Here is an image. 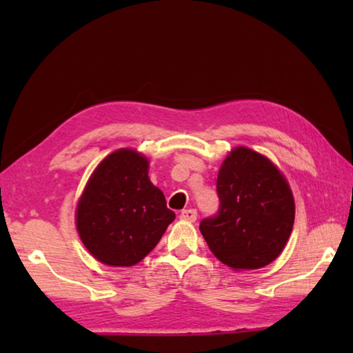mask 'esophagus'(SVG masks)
<instances>
[{
    "label": "esophagus",
    "instance_id": "obj_1",
    "mask_svg": "<svg viewBox=\"0 0 353 353\" xmlns=\"http://www.w3.org/2000/svg\"><path fill=\"white\" fill-rule=\"evenodd\" d=\"M198 218V212L194 210V208H187V210H182L181 212V219L183 221H190V223H193Z\"/></svg>",
    "mask_w": 353,
    "mask_h": 353
}]
</instances>
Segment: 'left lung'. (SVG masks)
Masks as SVG:
<instances>
[{
  "mask_svg": "<svg viewBox=\"0 0 353 353\" xmlns=\"http://www.w3.org/2000/svg\"><path fill=\"white\" fill-rule=\"evenodd\" d=\"M216 214L201 221L208 248L234 270H260L282 252L294 224V199L271 160L236 148L221 166Z\"/></svg>",
  "mask_w": 353,
  "mask_h": 353,
  "instance_id": "obj_1",
  "label": "left lung"
}]
</instances>
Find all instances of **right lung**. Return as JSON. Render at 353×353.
<instances>
[{
    "label": "right lung",
    "instance_id": "obj_1",
    "mask_svg": "<svg viewBox=\"0 0 353 353\" xmlns=\"http://www.w3.org/2000/svg\"><path fill=\"white\" fill-rule=\"evenodd\" d=\"M176 214L148 177V160L132 149L98 165L77 204L76 225L90 254L109 266H132L157 246Z\"/></svg>",
    "mask_w": 353,
    "mask_h": 353
}]
</instances>
